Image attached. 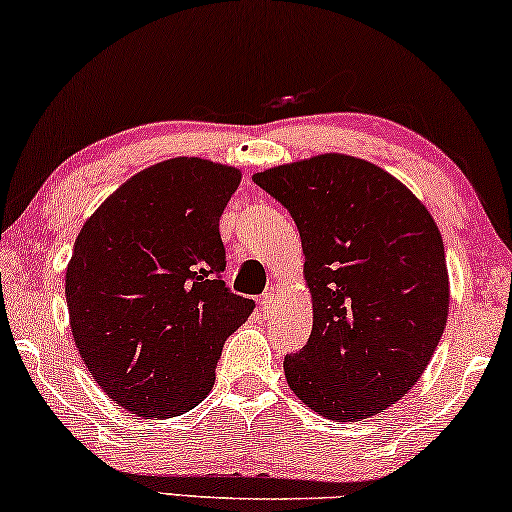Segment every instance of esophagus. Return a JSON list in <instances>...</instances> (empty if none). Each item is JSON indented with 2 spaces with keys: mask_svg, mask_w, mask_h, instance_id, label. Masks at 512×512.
<instances>
[{
  "mask_svg": "<svg viewBox=\"0 0 512 512\" xmlns=\"http://www.w3.org/2000/svg\"><path fill=\"white\" fill-rule=\"evenodd\" d=\"M274 306H277V297H274V293H265L263 300H261V311L263 316H272L274 313Z\"/></svg>",
  "mask_w": 512,
  "mask_h": 512,
  "instance_id": "1",
  "label": "esophagus"
}]
</instances>
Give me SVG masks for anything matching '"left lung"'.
<instances>
[{
  "label": "left lung",
  "mask_w": 512,
  "mask_h": 512,
  "mask_svg": "<svg viewBox=\"0 0 512 512\" xmlns=\"http://www.w3.org/2000/svg\"><path fill=\"white\" fill-rule=\"evenodd\" d=\"M300 229L309 343L283 361L290 391L320 416L361 421L410 391L448 318L435 219L373 162L322 153L254 174Z\"/></svg>",
  "instance_id": "left-lung-1"
}]
</instances>
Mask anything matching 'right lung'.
I'll return each mask as SVG.
<instances>
[{
  "instance_id": "1",
  "label": "right lung",
  "mask_w": 512,
  "mask_h": 512,
  "mask_svg": "<svg viewBox=\"0 0 512 512\" xmlns=\"http://www.w3.org/2000/svg\"><path fill=\"white\" fill-rule=\"evenodd\" d=\"M242 171L171 157L86 219L66 267L70 332L98 387L153 419L190 412L215 384L226 336L254 309L222 281L219 217Z\"/></svg>"
}]
</instances>
